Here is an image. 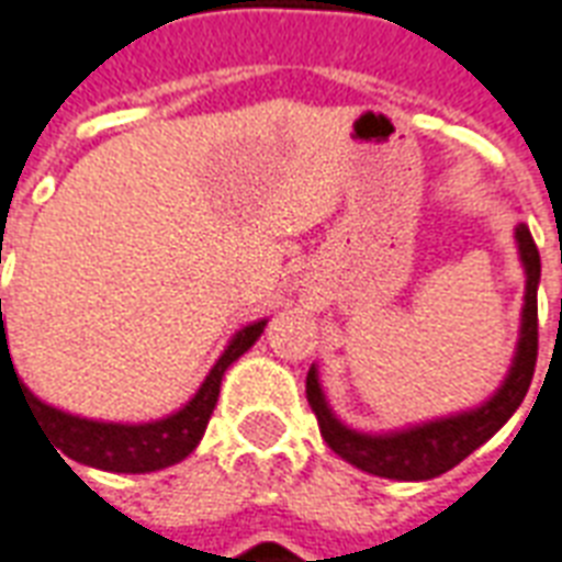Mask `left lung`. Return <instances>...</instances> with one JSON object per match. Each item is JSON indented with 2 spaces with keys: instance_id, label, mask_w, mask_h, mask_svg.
Returning <instances> with one entry per match:
<instances>
[{
  "instance_id": "8db88e82",
  "label": "left lung",
  "mask_w": 562,
  "mask_h": 562,
  "mask_svg": "<svg viewBox=\"0 0 562 562\" xmlns=\"http://www.w3.org/2000/svg\"><path fill=\"white\" fill-rule=\"evenodd\" d=\"M516 244L525 268V306H521V327L516 353L509 362L504 383L495 389V395L486 397L474 409L442 415L434 422L409 424L389 434H366L341 422L329 406L318 380V366L306 374V397L312 413L318 415V427L324 442L350 465L389 477V481H434L453 465H460L469 453H474L483 442H490L501 427L513 418L525 395H528L533 368H537V289H539V250L533 244L528 224H516Z\"/></svg>"
}]
</instances>
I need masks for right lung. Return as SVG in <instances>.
I'll list each match as a JSON object with an SVG mask.
<instances>
[{"instance_id":"obj_1","label":"right lung","mask_w":562,"mask_h":562,"mask_svg":"<svg viewBox=\"0 0 562 562\" xmlns=\"http://www.w3.org/2000/svg\"><path fill=\"white\" fill-rule=\"evenodd\" d=\"M268 318L252 321L229 338L224 353L217 357L212 371L205 374L203 385L196 389V395L186 406H179L177 413L156 418V422H97V418H81V415L64 413L58 406L46 404L41 397L29 392V385L16 376L11 353H8L5 321H2V297H0V371L2 366L11 368L25 404L37 415L43 430L53 439V448H58V457L64 452L70 460L91 465V469L117 471V474H147V471L167 469L177 465L194 451L205 434V424L212 418L217 395H221V380L226 368L235 359L244 357L256 345V338L265 333ZM64 460V458H61Z\"/></svg>"}]
</instances>
